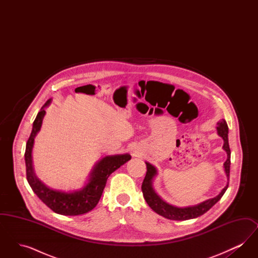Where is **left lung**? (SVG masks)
<instances>
[{
    "label": "left lung",
    "instance_id": "obj_1",
    "mask_svg": "<svg viewBox=\"0 0 258 258\" xmlns=\"http://www.w3.org/2000/svg\"><path fill=\"white\" fill-rule=\"evenodd\" d=\"M217 131H218V135H220L223 139L222 148L227 154V160H225V162L223 163V167H224V171L226 173L227 179L229 181L231 152H230L229 143H228V126H227V123L224 119H221V121L218 122ZM146 166H147V173H146V176L144 178V181H143L142 186H141L143 197L145 198L148 205L151 207V209H153L157 214H159L160 216H162L168 220L186 221V220L196 219L197 217L202 216L221 199L228 187V183H227L219 196H217L214 198H210L208 200L203 201L197 205L184 207V208L176 207V206H173V205L166 203L165 201H163L156 194V191L153 188V180L156 177V175L158 174V172H157L156 167L153 166L149 162H146Z\"/></svg>",
    "mask_w": 258,
    "mask_h": 258
}]
</instances>
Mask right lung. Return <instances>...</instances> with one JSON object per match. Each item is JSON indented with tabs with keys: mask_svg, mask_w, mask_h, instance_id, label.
Wrapping results in <instances>:
<instances>
[{
	"mask_svg": "<svg viewBox=\"0 0 258 258\" xmlns=\"http://www.w3.org/2000/svg\"><path fill=\"white\" fill-rule=\"evenodd\" d=\"M50 103L51 99H48L37 113L33 123L32 133L26 144L25 163L27 181L37 197L53 212L63 216L82 215L90 212L97 206L111 173L122 166L127 160H131L132 157L128 154L104 157L97 162L93 168L86 185L78 190L66 192L51 188L43 184L34 171L32 151L34 147L35 137L40 131L42 120L45 115L44 108L47 107Z\"/></svg>",
	"mask_w": 258,
	"mask_h": 258,
	"instance_id": "right-lung-1",
	"label": "right lung"
}]
</instances>
